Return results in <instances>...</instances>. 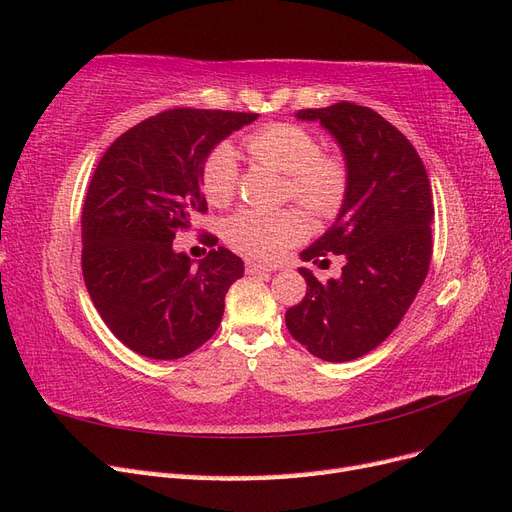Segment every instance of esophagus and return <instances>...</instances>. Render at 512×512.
I'll use <instances>...</instances> for the list:
<instances>
[{"mask_svg": "<svg viewBox=\"0 0 512 512\" xmlns=\"http://www.w3.org/2000/svg\"><path fill=\"white\" fill-rule=\"evenodd\" d=\"M280 267H275V265H260V262H247L245 265V271L250 273V275H254V273H273V271H277Z\"/></svg>", "mask_w": 512, "mask_h": 512, "instance_id": "obj_1", "label": "esophagus"}]
</instances>
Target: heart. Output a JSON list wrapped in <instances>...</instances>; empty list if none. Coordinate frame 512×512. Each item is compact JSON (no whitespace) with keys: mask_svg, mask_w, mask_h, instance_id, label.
I'll list each match as a JSON object with an SVG mask.
<instances>
[{"mask_svg":"<svg viewBox=\"0 0 512 512\" xmlns=\"http://www.w3.org/2000/svg\"><path fill=\"white\" fill-rule=\"evenodd\" d=\"M250 156L284 175V198H292L318 220L342 209L348 194V164L337 153L322 151L318 138L299 123H269L245 138ZM203 192L211 205H226L239 185L237 153L228 143L213 147L203 164ZM307 235L297 209H241L224 222V239L237 254L275 260Z\"/></svg>","mask_w":512,"mask_h":512,"instance_id":"heart-1","label":"heart"}]
</instances>
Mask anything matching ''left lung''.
Returning <instances> with one entry per match:
<instances>
[{"mask_svg": "<svg viewBox=\"0 0 512 512\" xmlns=\"http://www.w3.org/2000/svg\"><path fill=\"white\" fill-rule=\"evenodd\" d=\"M344 151L348 194L337 220L301 252L329 265L344 256L339 280L318 282L299 269L307 292L286 312V327L322 361L346 363L389 337L421 290L431 262V185L408 138L367 106L305 108Z\"/></svg>", "mask_w": 512, "mask_h": 512, "instance_id": "obj_1", "label": "left lung"}]
</instances>
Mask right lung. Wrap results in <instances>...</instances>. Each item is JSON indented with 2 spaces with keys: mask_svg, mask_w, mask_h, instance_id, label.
<instances>
[{
  "mask_svg": "<svg viewBox=\"0 0 512 512\" xmlns=\"http://www.w3.org/2000/svg\"><path fill=\"white\" fill-rule=\"evenodd\" d=\"M256 117L170 108L123 132L98 162L81 215L83 280L106 327L136 354L181 359L218 331L243 260L215 247L194 267L173 239L207 211L200 175L211 149Z\"/></svg>",
  "mask_w": 512,
  "mask_h": 512,
  "instance_id": "add662e5",
  "label": "right lung"
}]
</instances>
